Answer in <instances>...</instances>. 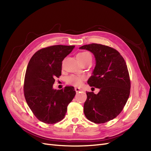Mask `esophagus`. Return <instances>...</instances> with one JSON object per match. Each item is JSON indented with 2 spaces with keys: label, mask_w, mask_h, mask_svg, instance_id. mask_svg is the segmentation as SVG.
<instances>
[{
  "label": "esophagus",
  "mask_w": 151,
  "mask_h": 151,
  "mask_svg": "<svg viewBox=\"0 0 151 151\" xmlns=\"http://www.w3.org/2000/svg\"><path fill=\"white\" fill-rule=\"evenodd\" d=\"M75 91H76V93H79V91H83V90H82L80 88H75Z\"/></svg>",
  "instance_id": "obj_1"
}]
</instances>
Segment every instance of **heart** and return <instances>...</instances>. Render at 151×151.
Returning a JSON list of instances; mask_svg holds the SVG:
<instances>
[{
    "instance_id": "b5f03b06",
    "label": "heart",
    "mask_w": 151,
    "mask_h": 151,
    "mask_svg": "<svg viewBox=\"0 0 151 151\" xmlns=\"http://www.w3.org/2000/svg\"><path fill=\"white\" fill-rule=\"evenodd\" d=\"M77 58L79 61L86 60L87 59L92 58L91 55L88 52H83L79 53L77 55ZM84 79V77L82 76H75L72 75L67 78V83L72 86H80L83 81Z\"/></svg>"
}]
</instances>
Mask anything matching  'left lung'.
I'll list each match as a JSON object with an SVG mask.
<instances>
[{"mask_svg":"<svg viewBox=\"0 0 151 151\" xmlns=\"http://www.w3.org/2000/svg\"><path fill=\"white\" fill-rule=\"evenodd\" d=\"M79 49L94 55L96 65L88 84L99 89L96 94L86 92L84 115L92 122L106 123L119 115L129 99L130 81L127 66L119 52L106 45L92 43Z\"/></svg>","mask_w":151,"mask_h":151,"instance_id":"left-lung-1","label":"left lung"}]
</instances>
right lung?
Listing matches in <instances>:
<instances>
[{
    "label": "right lung",
    "instance_id": "add662e5",
    "mask_svg": "<svg viewBox=\"0 0 151 151\" xmlns=\"http://www.w3.org/2000/svg\"><path fill=\"white\" fill-rule=\"evenodd\" d=\"M75 46L54 45L36 52L26 68L24 92L27 104L39 120L53 124L64 118L76 94L74 88L55 89V78L61 76L62 61Z\"/></svg>",
    "mask_w": 151,
    "mask_h": 151
}]
</instances>
